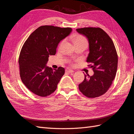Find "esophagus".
Here are the masks:
<instances>
[{"label": "esophagus", "mask_w": 134, "mask_h": 134, "mask_svg": "<svg viewBox=\"0 0 134 134\" xmlns=\"http://www.w3.org/2000/svg\"><path fill=\"white\" fill-rule=\"evenodd\" d=\"M65 71H66V72H68V73H72V72H74L73 70L70 69H69V68L66 69H65Z\"/></svg>", "instance_id": "1"}]
</instances>
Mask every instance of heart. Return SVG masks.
<instances>
[{
	"mask_svg": "<svg viewBox=\"0 0 134 134\" xmlns=\"http://www.w3.org/2000/svg\"><path fill=\"white\" fill-rule=\"evenodd\" d=\"M72 42H73L74 44L78 43H86L88 44L87 39L84 37H83V36H81V35H76V36H74L73 38H72ZM63 42L62 41L60 43L59 47L61 46Z\"/></svg>",
	"mask_w": 134,
	"mask_h": 134,
	"instance_id": "1",
	"label": "heart"
}]
</instances>
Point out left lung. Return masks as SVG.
<instances>
[{
	"label": "left lung",
	"instance_id": "obj_1",
	"mask_svg": "<svg viewBox=\"0 0 134 134\" xmlns=\"http://www.w3.org/2000/svg\"><path fill=\"white\" fill-rule=\"evenodd\" d=\"M88 38L90 53L87 62L92 68V76L84 74V79L79 89L88 98L104 94L114 80L118 64V56L112 39L102 28L85 27L76 30Z\"/></svg>",
	"mask_w": 134,
	"mask_h": 134
}]
</instances>
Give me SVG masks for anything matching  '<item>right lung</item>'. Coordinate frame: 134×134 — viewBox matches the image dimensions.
<instances>
[{"mask_svg": "<svg viewBox=\"0 0 134 134\" xmlns=\"http://www.w3.org/2000/svg\"><path fill=\"white\" fill-rule=\"evenodd\" d=\"M71 28L42 26L30 35L19 56V74L25 86L34 94L46 97L54 92L65 69L46 66L50 55H54L59 43L69 35Z\"/></svg>", "mask_w": 134, "mask_h": 134, "instance_id": "right-lung-1", "label": "right lung"}]
</instances>
